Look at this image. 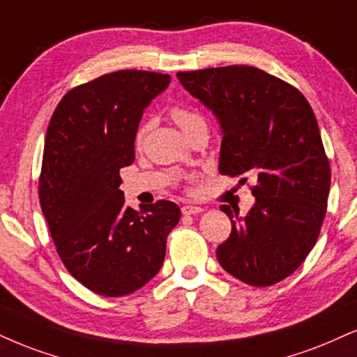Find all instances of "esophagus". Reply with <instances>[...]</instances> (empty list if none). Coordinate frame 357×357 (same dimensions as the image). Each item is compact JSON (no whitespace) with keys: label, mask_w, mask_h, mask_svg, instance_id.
I'll list each match as a JSON object with an SVG mask.
<instances>
[{"label":"esophagus","mask_w":357,"mask_h":357,"mask_svg":"<svg viewBox=\"0 0 357 357\" xmlns=\"http://www.w3.org/2000/svg\"><path fill=\"white\" fill-rule=\"evenodd\" d=\"M202 210L204 208H200V206H195V205H183L182 206L183 215H195V213H200Z\"/></svg>","instance_id":"34e87169"}]
</instances>
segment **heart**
Here are the masks:
<instances>
[{
    "instance_id": "obj_1",
    "label": "heart",
    "mask_w": 357,
    "mask_h": 357,
    "mask_svg": "<svg viewBox=\"0 0 357 357\" xmlns=\"http://www.w3.org/2000/svg\"><path fill=\"white\" fill-rule=\"evenodd\" d=\"M170 114H172V117H174V121L178 124L180 129L185 132V135L190 134L192 130H195L197 127L206 126L205 119L202 117L199 112H195L190 107H185V105H174ZM147 129H149V124H145L137 130V142H140V140L144 139Z\"/></svg>"
}]
</instances>
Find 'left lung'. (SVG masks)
I'll return each mask as SVG.
<instances>
[{"label":"left lung","mask_w":357,"mask_h":357,"mask_svg":"<svg viewBox=\"0 0 357 357\" xmlns=\"http://www.w3.org/2000/svg\"><path fill=\"white\" fill-rule=\"evenodd\" d=\"M177 77L222 127L220 174L255 180L246 217L220 206L231 233L218 263L246 284L278 283L313 250L326 215L331 169L313 109L296 87L252 66Z\"/></svg>","instance_id":"left-lung-1"}]
</instances>
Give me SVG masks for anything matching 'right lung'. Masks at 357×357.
Returning a JSON list of instances; mask_svg holds the SVG:
<instances>
[{"mask_svg": "<svg viewBox=\"0 0 357 357\" xmlns=\"http://www.w3.org/2000/svg\"><path fill=\"white\" fill-rule=\"evenodd\" d=\"M170 84L169 74L116 71L74 87L46 132L39 202L57 255L91 291L126 296L162 268L180 208L158 200L126 206L119 170L135 158L144 109Z\"/></svg>", "mask_w": 357, "mask_h": 357, "instance_id": "1", "label": "right lung"}]
</instances>
